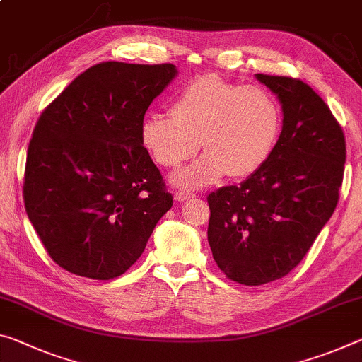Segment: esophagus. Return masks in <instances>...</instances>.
<instances>
[{"mask_svg":"<svg viewBox=\"0 0 362 362\" xmlns=\"http://www.w3.org/2000/svg\"><path fill=\"white\" fill-rule=\"evenodd\" d=\"M174 197H175L177 202H180V203H183V202H188V199L197 198V197H194L193 193H188V192H175Z\"/></svg>","mask_w":362,"mask_h":362,"instance_id":"esophagus-1","label":"esophagus"}]
</instances>
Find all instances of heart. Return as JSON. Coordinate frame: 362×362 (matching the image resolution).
I'll list each match as a JSON object with an SVG mask.
<instances>
[{
    "label": "heart",
    "mask_w": 362,
    "mask_h": 362,
    "mask_svg": "<svg viewBox=\"0 0 362 362\" xmlns=\"http://www.w3.org/2000/svg\"><path fill=\"white\" fill-rule=\"evenodd\" d=\"M284 112L272 91L238 85L216 74L194 78L175 96L170 114H150L140 141L158 165L175 168L199 148L203 156L172 174L182 188H202L228 174L253 175L266 165L282 132Z\"/></svg>",
    "instance_id": "obj_1"
}]
</instances>
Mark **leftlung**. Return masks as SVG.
<instances>
[{
	"label": "left lung",
	"instance_id": "1",
	"mask_svg": "<svg viewBox=\"0 0 362 362\" xmlns=\"http://www.w3.org/2000/svg\"><path fill=\"white\" fill-rule=\"evenodd\" d=\"M279 96L284 127L266 165L208 197V242L227 279L262 285L303 261L340 198L346 141L325 101L300 78L257 74Z\"/></svg>",
	"mask_w": 362,
	"mask_h": 362
}]
</instances>
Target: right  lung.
<instances>
[{
    "label": "right lung",
    "instance_id": "add662e5",
    "mask_svg": "<svg viewBox=\"0 0 362 362\" xmlns=\"http://www.w3.org/2000/svg\"><path fill=\"white\" fill-rule=\"evenodd\" d=\"M175 66L106 61L43 109L28 143L24 204L57 266L96 280L122 275L172 206L140 124Z\"/></svg>",
    "mask_w": 362,
    "mask_h": 362
}]
</instances>
